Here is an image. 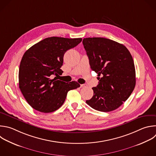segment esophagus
I'll return each instance as SVG.
<instances>
[{
  "instance_id": "obj_1",
  "label": "esophagus",
  "mask_w": 156,
  "mask_h": 156,
  "mask_svg": "<svg viewBox=\"0 0 156 156\" xmlns=\"http://www.w3.org/2000/svg\"><path fill=\"white\" fill-rule=\"evenodd\" d=\"M80 86H81V87H86L87 86V84H81Z\"/></svg>"
}]
</instances>
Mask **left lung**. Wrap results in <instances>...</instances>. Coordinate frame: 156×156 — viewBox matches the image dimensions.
<instances>
[{"label": "left lung", "instance_id": "8db88e82", "mask_svg": "<svg viewBox=\"0 0 156 156\" xmlns=\"http://www.w3.org/2000/svg\"><path fill=\"white\" fill-rule=\"evenodd\" d=\"M90 69L101 76L92 89L94 95L86 103L95 110L113 111L123 104L135 84L133 60L127 48L110 39L93 37L83 40Z\"/></svg>", "mask_w": 156, "mask_h": 156}]
</instances>
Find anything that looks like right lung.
<instances>
[{
  "label": "right lung",
  "mask_w": 156,
  "mask_h": 156,
  "mask_svg": "<svg viewBox=\"0 0 156 156\" xmlns=\"http://www.w3.org/2000/svg\"><path fill=\"white\" fill-rule=\"evenodd\" d=\"M82 41L81 38L51 37L38 42L24 54L19 70V87L29 104L35 110L51 113L65 101L67 92L80 86L58 80L66 52ZM54 75L57 76L53 79Z\"/></svg>",
  "instance_id": "right-lung-1"
}]
</instances>
